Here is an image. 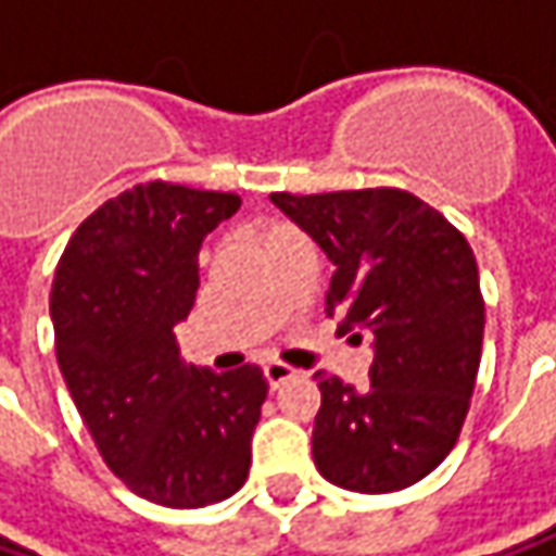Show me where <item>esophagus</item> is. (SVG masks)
Returning a JSON list of instances; mask_svg holds the SVG:
<instances>
[{"instance_id":"34e87169","label":"esophagus","mask_w":556,"mask_h":556,"mask_svg":"<svg viewBox=\"0 0 556 556\" xmlns=\"http://www.w3.org/2000/svg\"><path fill=\"white\" fill-rule=\"evenodd\" d=\"M295 376V370L292 367H286V364H279V361H270L267 367H264V379H267V386L270 389H279L286 379H292Z\"/></svg>"}]
</instances>
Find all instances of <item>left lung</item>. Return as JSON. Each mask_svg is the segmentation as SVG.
<instances>
[{
	"instance_id": "obj_1",
	"label": "left lung",
	"mask_w": 556,
	"mask_h": 556,
	"mask_svg": "<svg viewBox=\"0 0 556 556\" xmlns=\"http://www.w3.org/2000/svg\"><path fill=\"white\" fill-rule=\"evenodd\" d=\"M270 202L332 261L326 314L342 317L339 332L374 336L370 389L314 376L317 470L364 495L420 482L457 442L479 374L485 302L470 242L404 189L274 192Z\"/></svg>"
}]
</instances>
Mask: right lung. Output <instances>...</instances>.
<instances>
[{"mask_svg":"<svg viewBox=\"0 0 556 556\" xmlns=\"http://www.w3.org/2000/svg\"><path fill=\"white\" fill-rule=\"evenodd\" d=\"M242 205L232 192L146 182L92 211L64 245L49 314L67 392L111 472L161 507L242 489L264 374L182 364L174 326L199 292V249Z\"/></svg>","mask_w":556,"mask_h":556,"instance_id":"add662e5","label":"right lung"}]
</instances>
